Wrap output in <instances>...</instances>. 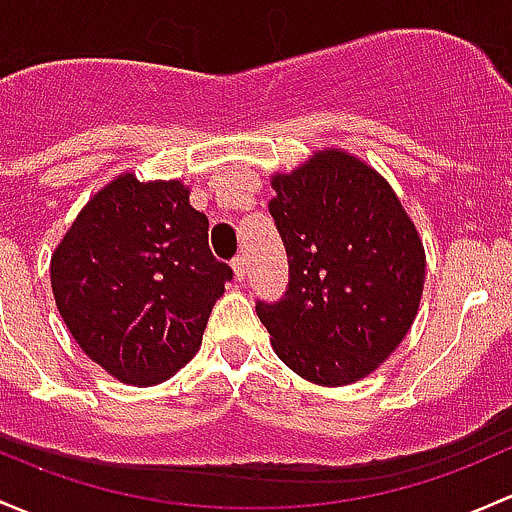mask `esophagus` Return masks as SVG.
I'll return each mask as SVG.
<instances>
[{"label":"esophagus","mask_w":512,"mask_h":512,"mask_svg":"<svg viewBox=\"0 0 512 512\" xmlns=\"http://www.w3.org/2000/svg\"><path fill=\"white\" fill-rule=\"evenodd\" d=\"M231 268H234V278H236V281H244V278H246V258L244 256H236L234 258V261H231Z\"/></svg>","instance_id":"1"}]
</instances>
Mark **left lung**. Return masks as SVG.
I'll return each mask as SVG.
<instances>
[{"label":"left lung","mask_w":512,"mask_h":512,"mask_svg":"<svg viewBox=\"0 0 512 512\" xmlns=\"http://www.w3.org/2000/svg\"><path fill=\"white\" fill-rule=\"evenodd\" d=\"M271 184L288 286L276 303L256 300L258 318L295 374L357 382L397 350L419 310L426 256L414 221L387 179L335 147Z\"/></svg>","instance_id":"1"}]
</instances>
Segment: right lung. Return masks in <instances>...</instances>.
Here are the masks:
<instances>
[{
    "mask_svg": "<svg viewBox=\"0 0 512 512\" xmlns=\"http://www.w3.org/2000/svg\"><path fill=\"white\" fill-rule=\"evenodd\" d=\"M234 271L209 249V219L179 179L125 172L81 209L51 256V288L81 350L150 387L182 370Z\"/></svg>",
    "mask_w": 512,
    "mask_h": 512,
    "instance_id": "obj_1",
    "label": "right lung"
}]
</instances>
